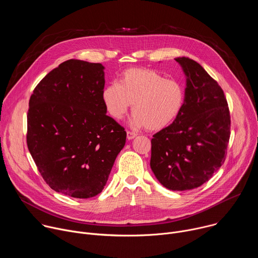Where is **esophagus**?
<instances>
[{"label":"esophagus","instance_id":"obj_1","mask_svg":"<svg viewBox=\"0 0 258 258\" xmlns=\"http://www.w3.org/2000/svg\"><path fill=\"white\" fill-rule=\"evenodd\" d=\"M136 137H137V134H136V133L131 132V131H127V132H126V138H127V140H133V139H135Z\"/></svg>","mask_w":258,"mask_h":258}]
</instances>
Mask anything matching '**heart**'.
I'll use <instances>...</instances> for the list:
<instances>
[{"instance_id": "1", "label": "heart", "mask_w": 258, "mask_h": 258, "mask_svg": "<svg viewBox=\"0 0 258 258\" xmlns=\"http://www.w3.org/2000/svg\"><path fill=\"white\" fill-rule=\"evenodd\" d=\"M107 113L122 119L133 104V123L148 131H160L172 123L185 103V90L175 80L165 79L149 68H130L122 72L119 83H111L102 92Z\"/></svg>"}]
</instances>
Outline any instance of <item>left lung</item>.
I'll return each instance as SVG.
<instances>
[{
	"instance_id": "1",
	"label": "left lung",
	"mask_w": 258,
	"mask_h": 258,
	"mask_svg": "<svg viewBox=\"0 0 258 258\" xmlns=\"http://www.w3.org/2000/svg\"><path fill=\"white\" fill-rule=\"evenodd\" d=\"M187 77L177 118L151 140L150 166L161 185L192 190L209 180L226 160L231 116L223 89L196 61L175 59Z\"/></svg>"
}]
</instances>
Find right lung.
Here are the masks:
<instances>
[{
	"instance_id": "right-lung-1",
	"label": "right lung",
	"mask_w": 258,
	"mask_h": 258,
	"mask_svg": "<svg viewBox=\"0 0 258 258\" xmlns=\"http://www.w3.org/2000/svg\"><path fill=\"white\" fill-rule=\"evenodd\" d=\"M104 66L70 59L50 71L29 99L26 142L41 175L73 198L102 192L126 132L106 115Z\"/></svg>"
}]
</instances>
